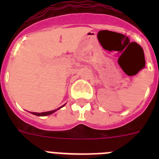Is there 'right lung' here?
<instances>
[{
	"label": "right lung",
	"mask_w": 159,
	"mask_h": 159,
	"mask_svg": "<svg viewBox=\"0 0 159 159\" xmlns=\"http://www.w3.org/2000/svg\"><path fill=\"white\" fill-rule=\"evenodd\" d=\"M64 105H63L62 107H60L57 108V109H56V110H53V111H46V112H41V113H37V112H32V114H33V115H35V116H49V115H51V114L54 113V112L57 111V110H59V109H60L61 107H63Z\"/></svg>",
	"instance_id": "right-lung-1"
}]
</instances>
